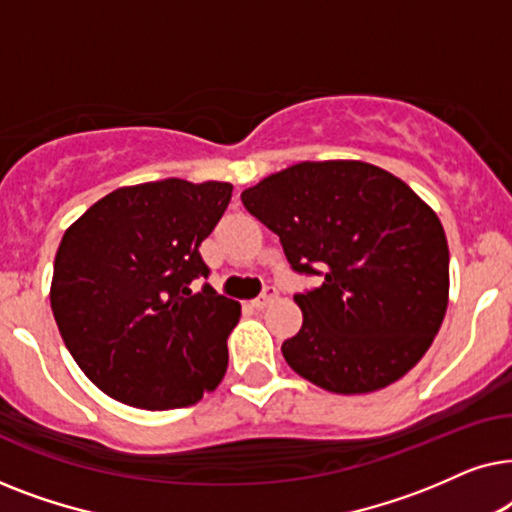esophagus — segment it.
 I'll return each instance as SVG.
<instances>
[{"label":"esophagus","instance_id":"34e87169","mask_svg":"<svg viewBox=\"0 0 512 512\" xmlns=\"http://www.w3.org/2000/svg\"><path fill=\"white\" fill-rule=\"evenodd\" d=\"M272 300H277V289H275V286H268V289H265L261 296H258L256 300H251V305H254L256 310H263V307H268Z\"/></svg>","mask_w":512,"mask_h":512}]
</instances>
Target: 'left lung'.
<instances>
[{"label":"left lung","mask_w":512,"mask_h":512,"mask_svg":"<svg viewBox=\"0 0 512 512\" xmlns=\"http://www.w3.org/2000/svg\"><path fill=\"white\" fill-rule=\"evenodd\" d=\"M279 235L291 268L319 275L298 293L303 326L282 354L333 394H368L412 370L431 347L450 298L443 223L412 188L361 160L298 163L242 193Z\"/></svg>","instance_id":"obj_1"}]
</instances>
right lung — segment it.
Listing matches in <instances>:
<instances>
[{
    "instance_id": "right-lung-1",
    "label": "right lung",
    "mask_w": 512,
    "mask_h": 512,
    "mask_svg": "<svg viewBox=\"0 0 512 512\" xmlns=\"http://www.w3.org/2000/svg\"><path fill=\"white\" fill-rule=\"evenodd\" d=\"M233 184L146 181L104 195L65 230L51 310L62 340L104 394L132 408L198 403L228 368L240 303L205 284L200 244L226 212Z\"/></svg>"
}]
</instances>
